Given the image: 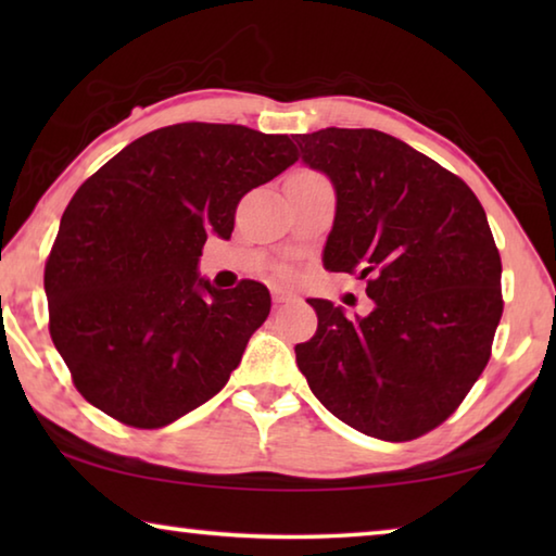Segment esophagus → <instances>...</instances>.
<instances>
[{
	"mask_svg": "<svg viewBox=\"0 0 556 556\" xmlns=\"http://www.w3.org/2000/svg\"><path fill=\"white\" fill-rule=\"evenodd\" d=\"M271 299H275V304H285V301H294L296 294L287 287H275L271 289Z\"/></svg>",
	"mask_w": 556,
	"mask_h": 556,
	"instance_id": "esophagus-1",
	"label": "esophagus"
}]
</instances>
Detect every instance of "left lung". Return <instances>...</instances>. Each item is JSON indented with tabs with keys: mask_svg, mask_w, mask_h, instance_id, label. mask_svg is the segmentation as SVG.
I'll list each match as a JSON object with an SVG mask.
<instances>
[{
	"mask_svg": "<svg viewBox=\"0 0 556 556\" xmlns=\"http://www.w3.org/2000/svg\"><path fill=\"white\" fill-rule=\"evenodd\" d=\"M336 188L324 267L368 279L372 312L308 299L318 316L296 365L324 407L363 434L409 441L448 419L491 357L501 255L476 193L378 129L296 135Z\"/></svg>",
	"mask_w": 556,
	"mask_h": 556,
	"instance_id": "8db88e82",
	"label": "left lung"
}]
</instances>
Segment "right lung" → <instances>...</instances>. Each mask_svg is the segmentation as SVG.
Wrapping results in <instances>:
<instances>
[{
    "label": "right lung",
    "mask_w": 556,
    "mask_h": 556,
    "mask_svg": "<svg viewBox=\"0 0 556 556\" xmlns=\"http://www.w3.org/2000/svg\"><path fill=\"white\" fill-rule=\"evenodd\" d=\"M299 159L287 135L184 122L149 131L83 184L46 262L49 331L78 392L137 429L213 394L269 316L265 285L215 289L199 275L208 232Z\"/></svg>",
    "instance_id": "obj_1"
}]
</instances>
